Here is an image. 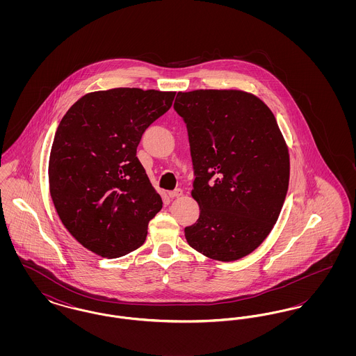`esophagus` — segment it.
<instances>
[{
	"label": "esophagus",
	"instance_id": "esophagus-1",
	"mask_svg": "<svg viewBox=\"0 0 356 356\" xmlns=\"http://www.w3.org/2000/svg\"><path fill=\"white\" fill-rule=\"evenodd\" d=\"M170 199H176V197H180L181 195H183V189H180V188H176L175 191H170Z\"/></svg>",
	"mask_w": 356,
	"mask_h": 356
}]
</instances>
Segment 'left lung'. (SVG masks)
I'll list each match as a JSON object with an SVG mask.
<instances>
[{"instance_id":"1","label":"left lung","mask_w":356,"mask_h":356,"mask_svg":"<svg viewBox=\"0 0 356 356\" xmlns=\"http://www.w3.org/2000/svg\"><path fill=\"white\" fill-rule=\"evenodd\" d=\"M186 125L200 216L188 244L234 261L270 235L286 200L289 154L271 109L243 90L179 92L173 105Z\"/></svg>"}]
</instances>
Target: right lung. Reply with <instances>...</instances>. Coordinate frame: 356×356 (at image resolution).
<instances>
[{
	"instance_id": "obj_1",
	"label": "right lung",
	"mask_w": 356,
	"mask_h": 356,
	"mask_svg": "<svg viewBox=\"0 0 356 356\" xmlns=\"http://www.w3.org/2000/svg\"><path fill=\"white\" fill-rule=\"evenodd\" d=\"M175 95L138 88L92 92L58 124L49 157L51 200L69 234L86 250L120 257L145 241L148 222L163 202L136 151Z\"/></svg>"
}]
</instances>
